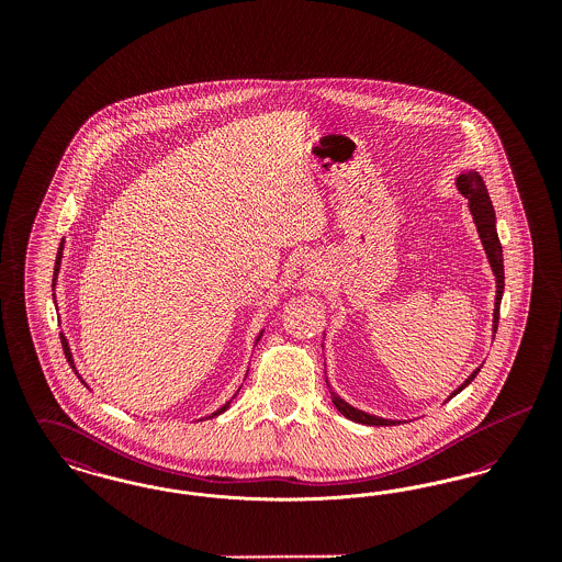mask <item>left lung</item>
<instances>
[{"label": "left lung", "instance_id": "8db88e82", "mask_svg": "<svg viewBox=\"0 0 562 562\" xmlns=\"http://www.w3.org/2000/svg\"><path fill=\"white\" fill-rule=\"evenodd\" d=\"M454 186L461 191V195L468 200V209H470V214H472V218H474V223H476V232H479V236H481L482 248H484V252H486L488 266H491L493 276H495V284H497V286H495V289H497V291H495V310H493V337H495V333H497V322H499V305H502V296H504V250H502V241H499L497 227H495V211H493V204H491L486 186H484V181H482V177L476 170H463V172L457 177V183H454ZM479 371H481V367H479L474 373L470 374L447 401H451L463 387H468V385L474 381V376L479 374ZM326 385H328V390H330V398H333V404L337 406V411H339L344 417L351 419V422L362 424V426H401V419L376 417V415L364 413V411L351 406L349 402L344 401L341 396H337V394L333 392L328 379H326Z\"/></svg>", "mask_w": 562, "mask_h": 562}]
</instances>
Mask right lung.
Segmentation results:
<instances>
[{"mask_svg":"<svg viewBox=\"0 0 562 562\" xmlns=\"http://www.w3.org/2000/svg\"><path fill=\"white\" fill-rule=\"evenodd\" d=\"M63 250H65V240H60V246H58V252H56V261H54L53 291L54 286H56V280H58V271H60V261H63ZM54 294L56 293H53L54 305H56V296H54ZM261 335H263V330L259 333V337L255 339V344H257V341L261 339ZM60 344H63V349H65V358H67V362L71 364V369H74V371H76V374H78V369H76V362H74V353H71V348H69V341H67V337H65L63 333H60ZM78 376H80V374H78ZM81 383H83V381H81ZM83 385H86V383H83ZM238 392H240V390H238ZM238 392H236V394H238ZM236 394H234L232 398H236ZM229 404H232V401L225 402V404H223L221 408H216V411H214L213 415H209V417H204V419H213V417H216V415L225 413V411L229 408Z\"/></svg>","mask_w":562,"mask_h":562,"instance_id":"right-lung-1","label":"right lung"}]
</instances>
